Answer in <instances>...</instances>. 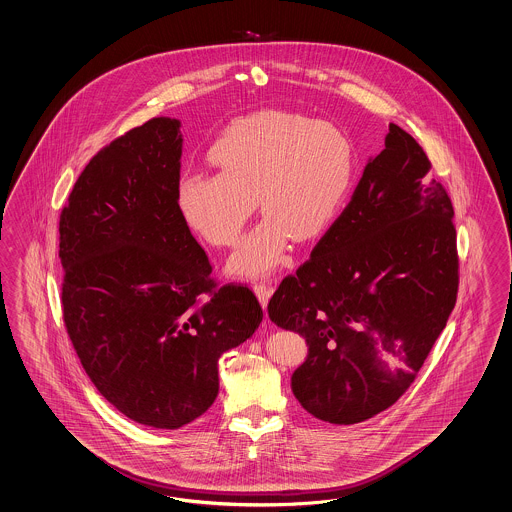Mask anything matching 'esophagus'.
I'll list each match as a JSON object with an SVG mask.
<instances>
[{
	"instance_id": "esophagus-1",
	"label": "esophagus",
	"mask_w": 512,
	"mask_h": 512,
	"mask_svg": "<svg viewBox=\"0 0 512 512\" xmlns=\"http://www.w3.org/2000/svg\"><path fill=\"white\" fill-rule=\"evenodd\" d=\"M253 290H255V294H257V298L261 301L262 307L266 309V305H268V300L272 298V294H274V285H270V283H255L253 285Z\"/></svg>"
}]
</instances>
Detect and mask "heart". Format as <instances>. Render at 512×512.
<instances>
[{"label":"heart","instance_id":"1","mask_svg":"<svg viewBox=\"0 0 512 512\" xmlns=\"http://www.w3.org/2000/svg\"><path fill=\"white\" fill-rule=\"evenodd\" d=\"M207 161L216 174H185L175 207L188 229L216 248L235 246L257 203L264 211L229 261L238 275L277 268L288 242L324 235L355 185L357 151L333 122L292 111L235 118L214 137Z\"/></svg>","mask_w":512,"mask_h":512}]
</instances>
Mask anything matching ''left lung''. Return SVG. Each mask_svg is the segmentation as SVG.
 <instances>
[{
    "label": "left lung",
    "instance_id": "8db88e82",
    "mask_svg": "<svg viewBox=\"0 0 512 512\" xmlns=\"http://www.w3.org/2000/svg\"><path fill=\"white\" fill-rule=\"evenodd\" d=\"M429 170L422 146L388 125L348 207L268 303L309 344L292 392L318 420L359 424L394 405L455 307L453 205Z\"/></svg>",
    "mask_w": 512,
    "mask_h": 512
}]
</instances>
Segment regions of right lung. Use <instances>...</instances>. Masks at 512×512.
Masks as SVG:
<instances>
[{"label":"right lung","instance_id":"1","mask_svg":"<svg viewBox=\"0 0 512 512\" xmlns=\"http://www.w3.org/2000/svg\"><path fill=\"white\" fill-rule=\"evenodd\" d=\"M183 138L153 118L101 148L59 220L63 318L101 396L137 424L179 429L218 396V359L257 331L253 290L218 287L175 207Z\"/></svg>","mask_w":512,"mask_h":512}]
</instances>
